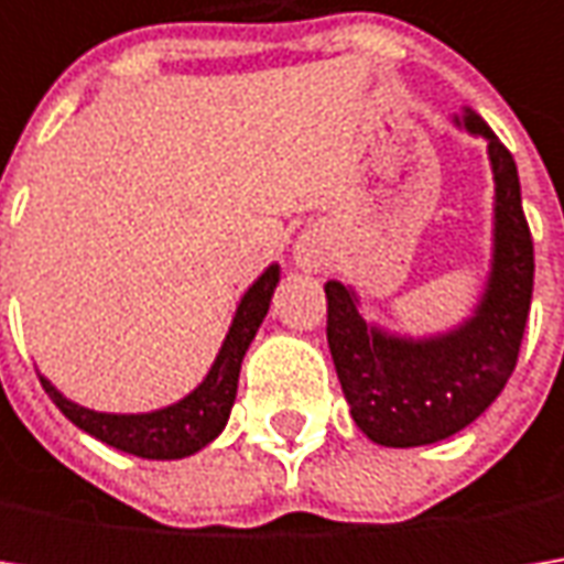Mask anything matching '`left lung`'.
<instances>
[{
    "instance_id": "8db88e82",
    "label": "left lung",
    "mask_w": 564,
    "mask_h": 564,
    "mask_svg": "<svg viewBox=\"0 0 564 564\" xmlns=\"http://www.w3.org/2000/svg\"><path fill=\"white\" fill-rule=\"evenodd\" d=\"M462 121L487 138L496 182L492 272L474 316L443 336H389L358 314L351 289L326 282V338L351 417L392 448L440 443L477 421L506 389L531 314L533 241L518 169L477 112L465 109Z\"/></svg>"
}]
</instances>
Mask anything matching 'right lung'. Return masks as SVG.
I'll use <instances>...</instances> for the list:
<instances>
[{"mask_svg": "<svg viewBox=\"0 0 564 564\" xmlns=\"http://www.w3.org/2000/svg\"><path fill=\"white\" fill-rule=\"evenodd\" d=\"M275 285H279V267L272 263L241 297L238 314L228 326L226 341H223L204 382L191 395L169 404V408L150 411V414H102V411H90V408L68 401L50 379L40 377V382H43L46 395L55 401V408L84 433L97 436L99 443L112 445L128 455H138V458H156V462L194 455L204 445L213 443L226 426L231 404H235V392H238L241 360H245V351L257 336L263 316L270 311Z\"/></svg>", "mask_w": 564, "mask_h": 564, "instance_id": "1", "label": "right lung"}]
</instances>
